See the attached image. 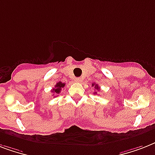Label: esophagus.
I'll list each match as a JSON object with an SVG mask.
<instances>
[{"mask_svg":"<svg viewBox=\"0 0 155 155\" xmlns=\"http://www.w3.org/2000/svg\"><path fill=\"white\" fill-rule=\"evenodd\" d=\"M82 78L81 77H78V78H76V81H77V82H82Z\"/></svg>","mask_w":155,"mask_h":155,"instance_id":"esophagus-1","label":"esophagus"}]
</instances>
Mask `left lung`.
<instances>
[{"label": "left lung", "mask_w": 155, "mask_h": 155, "mask_svg": "<svg viewBox=\"0 0 155 155\" xmlns=\"http://www.w3.org/2000/svg\"><path fill=\"white\" fill-rule=\"evenodd\" d=\"M92 86H95V89H97V90H99V86L97 84H92ZM95 94H97V92H94Z\"/></svg>", "instance_id": "8db88e82"}]
</instances>
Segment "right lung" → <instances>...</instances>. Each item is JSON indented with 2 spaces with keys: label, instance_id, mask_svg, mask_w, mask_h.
I'll return each mask as SVG.
<instances>
[{
  "label": "right lung",
  "instance_id": "right-lung-1",
  "mask_svg": "<svg viewBox=\"0 0 155 155\" xmlns=\"http://www.w3.org/2000/svg\"><path fill=\"white\" fill-rule=\"evenodd\" d=\"M64 86H65V84H64V83H57L55 84V86H54V87L51 90V92H54V94H58V93H60L61 90H62V88L64 87Z\"/></svg>",
  "mask_w": 155,
  "mask_h": 155
}]
</instances>
